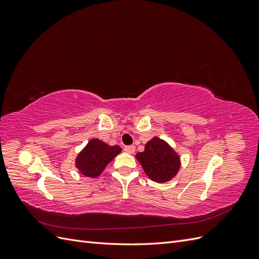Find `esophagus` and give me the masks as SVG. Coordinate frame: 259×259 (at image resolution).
Masks as SVG:
<instances>
[{"label":"esophagus","mask_w":259,"mask_h":259,"mask_svg":"<svg viewBox=\"0 0 259 259\" xmlns=\"http://www.w3.org/2000/svg\"><path fill=\"white\" fill-rule=\"evenodd\" d=\"M124 150L126 151L127 153L133 154V153L135 152V146H126V147H124Z\"/></svg>","instance_id":"esophagus-1"}]
</instances>
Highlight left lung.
<instances>
[{
    "instance_id": "8db88e82",
    "label": "left lung",
    "mask_w": 259,
    "mask_h": 259,
    "mask_svg": "<svg viewBox=\"0 0 259 259\" xmlns=\"http://www.w3.org/2000/svg\"><path fill=\"white\" fill-rule=\"evenodd\" d=\"M147 176L163 184L173 179L180 168V156L165 140L153 137L146 144L145 150L136 154Z\"/></svg>"
}]
</instances>
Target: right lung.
<instances>
[{"label":"right lung","mask_w":259,"mask_h":259,"mask_svg":"<svg viewBox=\"0 0 259 259\" xmlns=\"http://www.w3.org/2000/svg\"><path fill=\"white\" fill-rule=\"evenodd\" d=\"M122 151L119 146H109L98 138L90 140L75 159V167L82 175L96 178L106 166Z\"/></svg>","instance_id":"obj_1"}]
</instances>
